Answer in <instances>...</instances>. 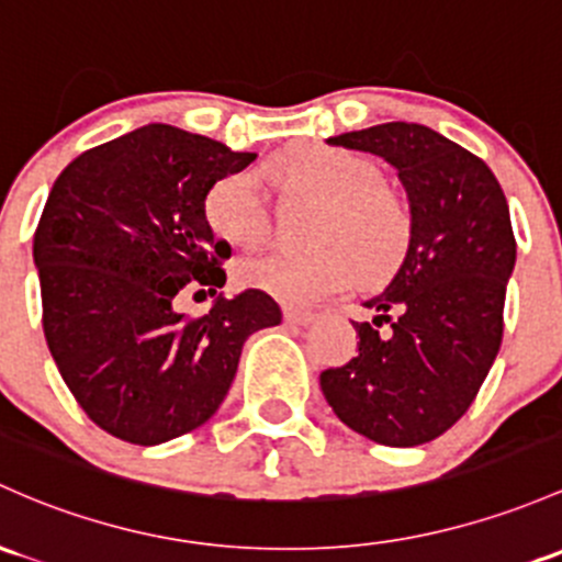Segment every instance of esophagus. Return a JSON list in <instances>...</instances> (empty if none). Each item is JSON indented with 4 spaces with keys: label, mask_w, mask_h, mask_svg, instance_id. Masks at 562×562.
<instances>
[{
    "label": "esophagus",
    "mask_w": 562,
    "mask_h": 562,
    "mask_svg": "<svg viewBox=\"0 0 562 562\" xmlns=\"http://www.w3.org/2000/svg\"><path fill=\"white\" fill-rule=\"evenodd\" d=\"M282 317H285L288 326H310V323L315 321V312L296 310V306H285V310H282Z\"/></svg>",
    "instance_id": "34e87169"
}]
</instances>
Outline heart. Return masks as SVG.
I'll list each match as a JSON object with an SVG mask.
<instances>
[{
    "instance_id": "obj_1",
    "label": "heart",
    "mask_w": 562,
    "mask_h": 562,
    "mask_svg": "<svg viewBox=\"0 0 562 562\" xmlns=\"http://www.w3.org/2000/svg\"><path fill=\"white\" fill-rule=\"evenodd\" d=\"M263 180L291 196L317 202L304 226L306 250L245 258L236 266L241 285L285 304L345 291L352 282H380L409 250L412 217L401 196L382 182L369 156L328 142H293L252 169L217 177L204 196V221L236 250H258L271 234Z\"/></svg>"
}]
</instances>
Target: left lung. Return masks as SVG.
I'll use <instances>...</instances> for the list:
<instances>
[{"label":"left lung","mask_w":562,"mask_h":562,"mask_svg":"<svg viewBox=\"0 0 562 562\" xmlns=\"http://www.w3.org/2000/svg\"><path fill=\"white\" fill-rule=\"evenodd\" d=\"M398 169L412 210L404 263L352 323L358 356L321 387L341 423L387 447H417L469 412L504 339L506 280L517 239L487 164L420 123L330 137Z\"/></svg>","instance_id":"8db88e82"}]
</instances>
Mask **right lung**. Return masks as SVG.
I'll return each instance as SVG.
<instances>
[{"instance_id": "add662e5", "label": "right lung", "mask_w": 562, "mask_h": 562, "mask_svg": "<svg viewBox=\"0 0 562 562\" xmlns=\"http://www.w3.org/2000/svg\"><path fill=\"white\" fill-rule=\"evenodd\" d=\"M256 153L167 123L91 147L53 182L34 232L50 356L88 417L132 445L199 428L232 387L241 345L277 326L269 293L217 296L202 317L177 296L226 285L228 241L204 221L217 177Z\"/></svg>"}]
</instances>
